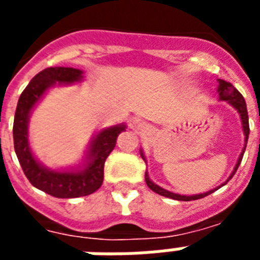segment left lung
I'll list each match as a JSON object with an SVG mask.
<instances>
[{
	"label": "left lung",
	"mask_w": 260,
	"mask_h": 260,
	"mask_svg": "<svg viewBox=\"0 0 260 260\" xmlns=\"http://www.w3.org/2000/svg\"><path fill=\"white\" fill-rule=\"evenodd\" d=\"M218 101L220 102H228L229 105L232 106L234 110H237V113L240 114V120H241V126H243V132H244V147L241 150V153L238 155V159L236 165H234V168H233L232 174L229 176L224 182H223L220 186L218 187H215V189L209 190V191H205V193H200V194H193V196H184V194H178V193H172V191H169V190H165L164 187H161L158 184H155L149 176V172L146 171L145 174V179H146V183L147 186L150 187V190H153L154 193L159 194V196H162V197H168V199H172V200H178V201H193V200H199V199H203L205 196H209L211 193H213L215 190L220 189L222 186L228 183L229 180L234 176L236 174V171L240 167V162H241V159H243V155H244V151H245V147H247V142H248V135H249V122H248V111H247V103L244 101L243 95L240 93V92L234 88V86L230 84V82L224 81V80H218ZM140 155H142V158L145 161L146 164H147V158H146L145 153H143V150L140 149Z\"/></svg>",
	"instance_id": "left-lung-1"
}]
</instances>
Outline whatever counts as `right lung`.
<instances>
[{
    "label": "right lung",
    "instance_id": "obj_1",
    "mask_svg": "<svg viewBox=\"0 0 260 260\" xmlns=\"http://www.w3.org/2000/svg\"><path fill=\"white\" fill-rule=\"evenodd\" d=\"M84 81V71L73 67H48L28 82L17 102L13 121V145L17 159L30 183L57 199H77L95 193L103 183L105 161L126 129L117 124L96 131L86 146L80 164L67 168H49L36 157L30 146L28 124L32 111L53 86L73 85Z\"/></svg>",
    "mask_w": 260,
    "mask_h": 260
}]
</instances>
